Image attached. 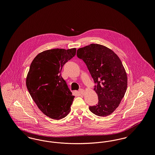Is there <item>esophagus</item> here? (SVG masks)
I'll use <instances>...</instances> for the list:
<instances>
[{
    "label": "esophagus",
    "instance_id": "obj_1",
    "mask_svg": "<svg viewBox=\"0 0 155 155\" xmlns=\"http://www.w3.org/2000/svg\"><path fill=\"white\" fill-rule=\"evenodd\" d=\"M78 92H79L80 94H81V95H84V92H85V91H84L83 89H80Z\"/></svg>",
    "mask_w": 155,
    "mask_h": 155
}]
</instances>
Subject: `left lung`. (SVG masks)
Segmentation results:
<instances>
[{"mask_svg":"<svg viewBox=\"0 0 155 155\" xmlns=\"http://www.w3.org/2000/svg\"><path fill=\"white\" fill-rule=\"evenodd\" d=\"M77 56L86 64L95 84L98 103L89 106V110L98 116L110 114L119 106L127 87V76L120 59L107 47L94 44L78 49Z\"/></svg>","mask_w":155,"mask_h":155,"instance_id":"obj_1","label":"left lung"}]
</instances>
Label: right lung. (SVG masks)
Returning a JSON list of instances; mask_svg holds the SVG:
<instances>
[{"label":"right lung","instance_id":"1","mask_svg":"<svg viewBox=\"0 0 155 155\" xmlns=\"http://www.w3.org/2000/svg\"><path fill=\"white\" fill-rule=\"evenodd\" d=\"M75 53V48L50 49L39 53L31 64L27 87L40 110L50 118H64L71 109L74 96L61 71Z\"/></svg>","mask_w":155,"mask_h":155}]
</instances>
